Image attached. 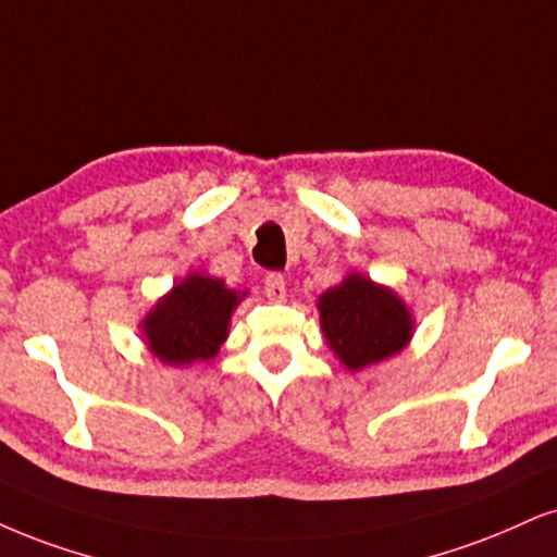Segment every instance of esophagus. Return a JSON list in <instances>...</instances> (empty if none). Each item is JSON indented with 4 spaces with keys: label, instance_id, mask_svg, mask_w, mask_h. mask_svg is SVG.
Returning <instances> with one entry per match:
<instances>
[{
    "label": "esophagus",
    "instance_id": "esophagus-1",
    "mask_svg": "<svg viewBox=\"0 0 557 557\" xmlns=\"http://www.w3.org/2000/svg\"><path fill=\"white\" fill-rule=\"evenodd\" d=\"M263 292H265V297L271 299V301H284L286 299V281H284V276H281V273H276V271L265 273Z\"/></svg>",
    "mask_w": 557,
    "mask_h": 557
}]
</instances>
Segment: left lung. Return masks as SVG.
Returning a JSON list of instances; mask_svg holds the SVG:
<instances>
[{
	"mask_svg": "<svg viewBox=\"0 0 557 557\" xmlns=\"http://www.w3.org/2000/svg\"><path fill=\"white\" fill-rule=\"evenodd\" d=\"M318 310L327 346L351 372L400 354L413 335L405 301L361 273H351L322 294Z\"/></svg>",
	"mask_w": 557,
	"mask_h": 557,
	"instance_id": "obj_1",
	"label": "left lung"
}]
</instances>
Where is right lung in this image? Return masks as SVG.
<instances>
[{
	"label": "right lung",
	"instance_id": "1",
	"mask_svg": "<svg viewBox=\"0 0 557 557\" xmlns=\"http://www.w3.org/2000/svg\"><path fill=\"white\" fill-rule=\"evenodd\" d=\"M243 297L226 289L222 278L190 273L144 318L141 333L149 351L173 367L214 359Z\"/></svg>",
	"mask_w": 557,
	"mask_h": 557
}]
</instances>
